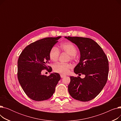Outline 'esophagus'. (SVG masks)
<instances>
[{
  "label": "esophagus",
  "mask_w": 121,
  "mask_h": 121,
  "mask_svg": "<svg viewBox=\"0 0 121 121\" xmlns=\"http://www.w3.org/2000/svg\"><path fill=\"white\" fill-rule=\"evenodd\" d=\"M60 77L61 78H63L66 77L65 75H64V74H60Z\"/></svg>",
  "instance_id": "34e87169"
}]
</instances>
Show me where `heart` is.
I'll use <instances>...</instances> for the list:
<instances>
[{"instance_id":"b5f03b06","label":"heart","mask_w":121,"mask_h":121,"mask_svg":"<svg viewBox=\"0 0 121 121\" xmlns=\"http://www.w3.org/2000/svg\"><path fill=\"white\" fill-rule=\"evenodd\" d=\"M59 49L62 52H65L70 56V58L73 59L74 58L75 55L77 53V48L74 44L71 43H64L61 44ZM60 52L58 48L56 47H53L50 49L49 52V57L50 59L54 62L58 60ZM72 67L69 63H57L53 66V69L55 72L62 74H66L68 73L69 69Z\"/></svg>"}]
</instances>
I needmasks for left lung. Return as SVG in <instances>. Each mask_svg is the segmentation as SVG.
<instances>
[{
    "label": "left lung",
    "mask_w": 121,
    "mask_h": 121,
    "mask_svg": "<svg viewBox=\"0 0 121 121\" xmlns=\"http://www.w3.org/2000/svg\"><path fill=\"white\" fill-rule=\"evenodd\" d=\"M65 38L75 43L80 52L79 62L74 68V72L85 75L84 78L69 77V93L77 100H91L98 96L106 83L109 71L107 57L98 43L90 38Z\"/></svg>",
    "instance_id": "1"
}]
</instances>
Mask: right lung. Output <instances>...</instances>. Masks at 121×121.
Segmentation results:
<instances>
[{"label": "right lung", "mask_w": 121, "mask_h": 121, "mask_svg": "<svg viewBox=\"0 0 121 121\" xmlns=\"http://www.w3.org/2000/svg\"><path fill=\"white\" fill-rule=\"evenodd\" d=\"M61 36L48 37L37 41L25 48L17 61V78L27 96L35 101L47 100L52 97L61 78L54 73L49 76L42 74L43 69L51 72L48 66L50 49ZM49 69H48V68Z\"/></svg>", "instance_id": "1"}]
</instances>
